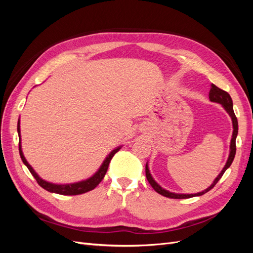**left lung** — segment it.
<instances>
[{"instance_id": "obj_1", "label": "left lung", "mask_w": 253, "mask_h": 253, "mask_svg": "<svg viewBox=\"0 0 253 253\" xmlns=\"http://www.w3.org/2000/svg\"><path fill=\"white\" fill-rule=\"evenodd\" d=\"M209 99L211 102H215L220 104L223 108L225 109V111L229 114V116L231 117L232 120V126H233V132H232V138L230 141V152H229V157L227 159V163L225 165V167L223 168V170L220 171V173L217 175V177L213 180V182L211 183V186L207 188L206 190L202 191V192H198V193H194V194H183V193H174V192H170V191H168L166 189H164L162 186L158 185V183L155 181V179L153 178L152 174L150 173L149 170V164L147 163L145 165V176H147V179L150 182V185L152 186V188L154 189L157 193H159L160 195H164L166 197H170V198H190V197H194V196H201L204 195L205 193L208 192L210 191L214 186L216 185V182L220 179L221 176L225 173V171L228 169L229 167L231 166L234 156H235V152H236V145H235V139H236V136H237V132H239V124H237V119L235 117V114L233 111V102H232V99L229 95L227 91L223 90L218 88L216 85H214V84H211V88L209 91Z\"/></svg>"}]
</instances>
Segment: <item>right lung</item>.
<instances>
[{
	"mask_svg": "<svg viewBox=\"0 0 253 253\" xmlns=\"http://www.w3.org/2000/svg\"><path fill=\"white\" fill-rule=\"evenodd\" d=\"M18 134H19V152H20V156H21L23 164H24L28 168L29 172L33 174V176L36 178L37 182L39 183V185L43 189L48 191V192L57 193V194H61V195H78V194H82V193H86V192H88V191H91L93 189H95L99 185V183H100V181L103 179L106 171H108V168H109L111 159L122 147V145H119V147L115 148L113 151H111L110 154L106 156L105 159L103 160L102 165L97 170V172L94 175H91L90 177H88L87 179H84V180H81V181H78V182L59 185V183L49 182V181H46L45 179L41 178L40 176L37 174V172L34 170V168L28 164V162L26 160L24 154H23V151H22L20 118L18 120Z\"/></svg>",
	"mask_w": 253,
	"mask_h": 253,
	"instance_id": "right-lung-1",
	"label": "right lung"
}]
</instances>
